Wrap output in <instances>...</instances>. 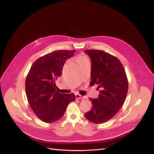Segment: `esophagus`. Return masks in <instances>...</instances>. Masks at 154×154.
<instances>
[{
	"label": "esophagus",
	"mask_w": 154,
	"mask_h": 154,
	"mask_svg": "<svg viewBox=\"0 0 154 154\" xmlns=\"http://www.w3.org/2000/svg\"><path fill=\"white\" fill-rule=\"evenodd\" d=\"M75 97H76V99H82V100L85 99V97H83L81 95L78 94H75Z\"/></svg>",
	"instance_id": "esophagus-1"
}]
</instances>
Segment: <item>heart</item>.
Returning a JSON list of instances; mask_svg holds the SVG:
<instances>
[{"label":"heart","mask_w":154,"mask_h":154,"mask_svg":"<svg viewBox=\"0 0 154 154\" xmlns=\"http://www.w3.org/2000/svg\"><path fill=\"white\" fill-rule=\"evenodd\" d=\"M87 59L85 56H84V55H80L79 57L77 58V59Z\"/></svg>","instance_id":"heart-1"}]
</instances>
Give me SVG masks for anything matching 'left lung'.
<instances>
[{"instance_id": "obj_1", "label": "left lung", "mask_w": 154, "mask_h": 154, "mask_svg": "<svg viewBox=\"0 0 154 154\" xmlns=\"http://www.w3.org/2000/svg\"><path fill=\"white\" fill-rule=\"evenodd\" d=\"M84 52L91 60V86L98 85L99 95L90 99L91 109L85 114L95 124L109 121L124 104L128 84L123 66L116 57L102 50H87ZM99 90V89H98Z\"/></svg>"}]
</instances>
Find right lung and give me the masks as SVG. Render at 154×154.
<instances>
[{
  "mask_svg": "<svg viewBox=\"0 0 154 154\" xmlns=\"http://www.w3.org/2000/svg\"><path fill=\"white\" fill-rule=\"evenodd\" d=\"M75 50H57L38 59L31 67L26 80V93L31 108L43 122L51 123L64 115L73 94H60L55 81L62 73L67 59Z\"/></svg>",
  "mask_w": 154,
  "mask_h": 154,
  "instance_id": "obj_1",
  "label": "right lung"
}]
</instances>
